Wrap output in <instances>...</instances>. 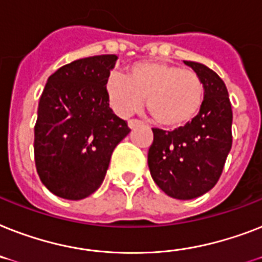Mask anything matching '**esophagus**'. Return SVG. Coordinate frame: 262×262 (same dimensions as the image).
<instances>
[{"instance_id":"esophagus-1","label":"esophagus","mask_w":262,"mask_h":262,"mask_svg":"<svg viewBox=\"0 0 262 262\" xmlns=\"http://www.w3.org/2000/svg\"><path fill=\"white\" fill-rule=\"evenodd\" d=\"M141 124H142L141 121H138V120H129V121H127V125H129V127H130V129H135V127L140 126Z\"/></svg>"}]
</instances>
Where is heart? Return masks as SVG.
I'll return each instance as SVG.
<instances>
[{
    "label": "heart",
    "mask_w": 262,
    "mask_h": 262,
    "mask_svg": "<svg viewBox=\"0 0 262 262\" xmlns=\"http://www.w3.org/2000/svg\"><path fill=\"white\" fill-rule=\"evenodd\" d=\"M106 94L114 112L127 117L146 110L157 125L178 129L195 118L205 98V86L196 72L164 61H138L126 75L114 74L106 83Z\"/></svg>",
    "instance_id": "heart-1"
}]
</instances>
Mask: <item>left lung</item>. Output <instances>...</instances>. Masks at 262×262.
<instances>
[{
    "label": "left lung",
    "instance_id": "1",
    "mask_svg": "<svg viewBox=\"0 0 262 262\" xmlns=\"http://www.w3.org/2000/svg\"><path fill=\"white\" fill-rule=\"evenodd\" d=\"M205 86L199 113L173 132L152 129L150 175L168 196L190 201L215 186L231 149V112L226 84L207 66L184 60Z\"/></svg>",
    "mask_w": 262,
    "mask_h": 262
}]
</instances>
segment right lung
<instances>
[{
	"label": "right lung",
	"mask_w": 262,
	"mask_h": 262,
	"mask_svg": "<svg viewBox=\"0 0 262 262\" xmlns=\"http://www.w3.org/2000/svg\"><path fill=\"white\" fill-rule=\"evenodd\" d=\"M117 59H79L47 80L35 126V163L41 183L56 196L80 201L95 192L113 150L130 132L106 94Z\"/></svg>",
	"instance_id": "1"
}]
</instances>
